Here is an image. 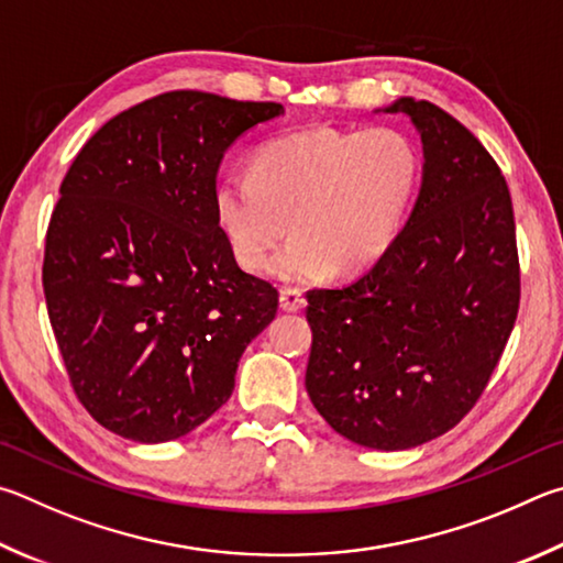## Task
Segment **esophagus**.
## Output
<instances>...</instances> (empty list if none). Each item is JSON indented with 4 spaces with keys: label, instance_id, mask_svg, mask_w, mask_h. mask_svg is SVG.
<instances>
[{
    "label": "esophagus",
    "instance_id": "obj_1",
    "mask_svg": "<svg viewBox=\"0 0 563 563\" xmlns=\"http://www.w3.org/2000/svg\"><path fill=\"white\" fill-rule=\"evenodd\" d=\"M279 303L284 311H299L303 303H307V299H303V294L299 289H291V287H284L279 291Z\"/></svg>",
    "mask_w": 563,
    "mask_h": 563
}]
</instances>
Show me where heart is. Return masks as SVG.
<instances>
[{
    "instance_id": "b5f03b06",
    "label": "heart",
    "mask_w": 563,
    "mask_h": 563,
    "mask_svg": "<svg viewBox=\"0 0 563 563\" xmlns=\"http://www.w3.org/2000/svg\"><path fill=\"white\" fill-rule=\"evenodd\" d=\"M420 185V153L398 128H317L256 147L250 173H230L214 212L236 264L284 282L356 276L386 256Z\"/></svg>"
}]
</instances>
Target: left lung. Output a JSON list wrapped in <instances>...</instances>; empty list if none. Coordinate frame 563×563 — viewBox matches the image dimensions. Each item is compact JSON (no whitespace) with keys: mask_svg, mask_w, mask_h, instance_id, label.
I'll return each instance as SVG.
<instances>
[{"mask_svg":"<svg viewBox=\"0 0 563 563\" xmlns=\"http://www.w3.org/2000/svg\"><path fill=\"white\" fill-rule=\"evenodd\" d=\"M422 141V185L393 250L356 282L307 294V390L351 442L410 450L467 416L515 329L519 256L499 165L430 101L383 108Z\"/></svg>","mask_w":563,"mask_h":563,"instance_id":"obj_1","label":"left lung"}]
</instances>
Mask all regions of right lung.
I'll list each match as a JSON object with an SVG mask.
<instances>
[{"label":"right lung","mask_w":563,"mask_h":563,"mask_svg":"<svg viewBox=\"0 0 563 563\" xmlns=\"http://www.w3.org/2000/svg\"><path fill=\"white\" fill-rule=\"evenodd\" d=\"M282 103L170 91L98 128L62 183L44 294L68 378L115 435L155 445L220 410L279 294L236 266L217 170Z\"/></svg>","instance_id":"add662e5"}]
</instances>
